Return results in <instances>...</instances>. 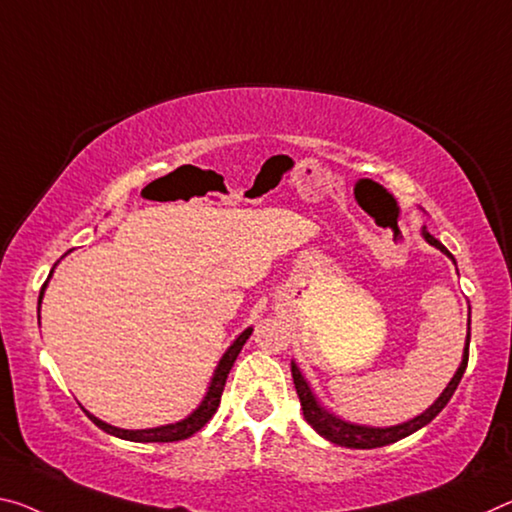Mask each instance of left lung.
Listing matches in <instances>:
<instances>
[{"mask_svg":"<svg viewBox=\"0 0 512 512\" xmlns=\"http://www.w3.org/2000/svg\"><path fill=\"white\" fill-rule=\"evenodd\" d=\"M421 237H424L428 243H431V246H435L440 253H444L453 264H456V259H453L449 250H446L442 243L426 230V227H421ZM469 323H472V319H467V339H465V348H462V360H460L458 371L453 373V378L449 380V385L444 387V392L437 396V401L431 405V408H426L421 415L403 421V424H396V426H385V428L364 426V424H353V421L337 417L335 412H330L326 405L319 401V396L314 394V389L310 387V383H307L303 371H300L298 364L291 360V376H294V385H296L305 421L321 437H326L328 442L339 444V446H348V449H376V446L394 444V442L403 440V437L417 433L419 428L428 426L437 415H440V412L444 410V405L451 401L453 392L458 389V383H460L462 373H465V369H467V360H469V330H472L469 328Z\"/></svg>","mask_w":512,"mask_h":512,"instance_id":"8db88e82","label":"left lung"}]
</instances>
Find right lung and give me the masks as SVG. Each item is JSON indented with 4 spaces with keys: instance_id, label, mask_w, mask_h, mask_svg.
I'll list each match as a JSON object with an SVG mask.
<instances>
[{
    "instance_id": "obj_1",
    "label": "right lung",
    "mask_w": 512,
    "mask_h": 512,
    "mask_svg": "<svg viewBox=\"0 0 512 512\" xmlns=\"http://www.w3.org/2000/svg\"><path fill=\"white\" fill-rule=\"evenodd\" d=\"M52 273H54V269L50 271V278H52ZM45 287H47V282L43 285V289H40L38 312H40V303H43V296H45ZM250 335H253V328H246L237 339H234L230 348H227V351L223 353V358L218 360L216 369H214V376H212V380H209V387H207L205 396H202L198 408L193 410L191 415H186L184 419L175 421V424H166V426H157V428H141V431H129V428H118V426L107 424V421L97 419L88 410H84V412L97 428H102L104 433H109L113 437H120V440H129V442H177V440H186V437L198 433L200 428L214 417V412L218 410V403H221V394H223L227 373H230L234 360H237V355L241 353V348H243V344H246V339Z\"/></svg>"
}]
</instances>
